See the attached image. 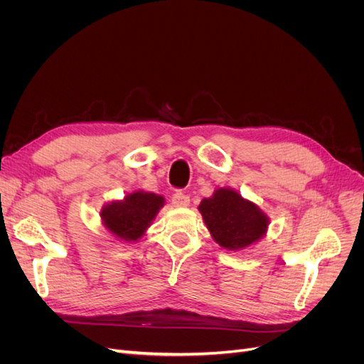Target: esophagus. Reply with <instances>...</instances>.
I'll return each instance as SVG.
<instances>
[{"label": "esophagus", "instance_id": "34e87169", "mask_svg": "<svg viewBox=\"0 0 364 364\" xmlns=\"http://www.w3.org/2000/svg\"><path fill=\"white\" fill-rule=\"evenodd\" d=\"M171 202H173L174 206L185 208V206L190 205V197L186 196V194H183L182 191H176V193L173 194V197H171Z\"/></svg>", "mask_w": 364, "mask_h": 364}]
</instances>
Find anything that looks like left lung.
<instances>
[{
  "mask_svg": "<svg viewBox=\"0 0 364 364\" xmlns=\"http://www.w3.org/2000/svg\"><path fill=\"white\" fill-rule=\"evenodd\" d=\"M206 228L228 250L250 246L266 234L269 218L261 209L230 188H218L199 205Z\"/></svg>",
  "mask_w": 364,
  "mask_h": 364,
  "instance_id": "left-lung-1",
  "label": "left lung"
}]
</instances>
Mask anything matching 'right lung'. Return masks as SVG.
<instances>
[{"instance_id": "1", "label": "right lung", "mask_w": 364, "mask_h": 364, "mask_svg": "<svg viewBox=\"0 0 364 364\" xmlns=\"http://www.w3.org/2000/svg\"><path fill=\"white\" fill-rule=\"evenodd\" d=\"M162 206V196L135 191L127 194L124 200L106 205L102 211V220L115 237L130 243L144 235Z\"/></svg>"}]
</instances>
